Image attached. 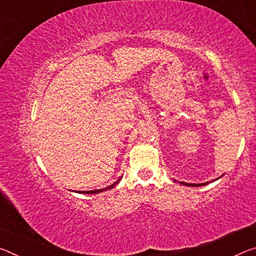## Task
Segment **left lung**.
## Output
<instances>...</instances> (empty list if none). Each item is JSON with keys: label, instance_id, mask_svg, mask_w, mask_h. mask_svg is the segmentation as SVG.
<instances>
[{"label": "left lung", "instance_id": "left-lung-1", "mask_svg": "<svg viewBox=\"0 0 256 256\" xmlns=\"http://www.w3.org/2000/svg\"><path fill=\"white\" fill-rule=\"evenodd\" d=\"M180 184H183V186H206L208 183H202V184H190V183H184V182H180Z\"/></svg>", "mask_w": 256, "mask_h": 256}]
</instances>
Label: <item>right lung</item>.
Returning <instances> with one entry per match:
<instances>
[{
	"mask_svg": "<svg viewBox=\"0 0 256 256\" xmlns=\"http://www.w3.org/2000/svg\"><path fill=\"white\" fill-rule=\"evenodd\" d=\"M120 182V178L116 180V182H114L112 184V186H110L108 188H100V190H92V191H78V194H100V192H103V191H106V190H110V188H114L118 183Z\"/></svg>",
	"mask_w": 256,
	"mask_h": 256,
	"instance_id": "right-lung-1",
	"label": "right lung"
}]
</instances>
